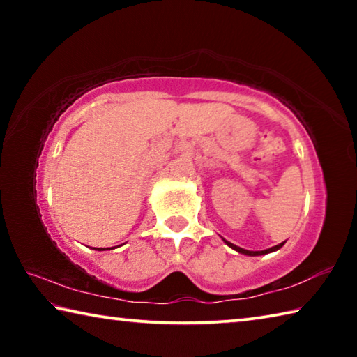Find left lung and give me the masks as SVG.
<instances>
[{"label": "left lung", "mask_w": 357, "mask_h": 357, "mask_svg": "<svg viewBox=\"0 0 357 357\" xmlns=\"http://www.w3.org/2000/svg\"><path fill=\"white\" fill-rule=\"evenodd\" d=\"M225 241V239H223ZM227 243V245H229L231 247V249H234V250H238L239 253H244V255H250V257H255V255H264V253H269V252H274V250H279L280 247L283 245V243L282 244H279V245H274V247H271V249H266V250H259V252H250V250H245V249H241V247H238V245H234V244H231V243H228V241H225Z\"/></svg>", "instance_id": "left-lung-1"}]
</instances>
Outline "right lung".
Wrapping results in <instances>:
<instances>
[{
    "mask_svg": "<svg viewBox=\"0 0 357 357\" xmlns=\"http://www.w3.org/2000/svg\"><path fill=\"white\" fill-rule=\"evenodd\" d=\"M105 249H107V247H105ZM105 249H102V247H100V249H96V250H105Z\"/></svg>",
    "mask_w": 357,
    "mask_h": 357,
    "instance_id": "add662e5",
    "label": "right lung"
}]
</instances>
